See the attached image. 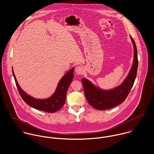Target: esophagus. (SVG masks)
<instances>
[{"mask_svg":"<svg viewBox=\"0 0 154 154\" xmlns=\"http://www.w3.org/2000/svg\"><path fill=\"white\" fill-rule=\"evenodd\" d=\"M75 72L78 75H82L84 72V69L82 66H77L75 67Z\"/></svg>","mask_w":154,"mask_h":154,"instance_id":"obj_1","label":"esophagus"}]
</instances>
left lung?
<instances>
[{"label":"left lung","instance_id":"left-lung-1","mask_svg":"<svg viewBox=\"0 0 154 154\" xmlns=\"http://www.w3.org/2000/svg\"><path fill=\"white\" fill-rule=\"evenodd\" d=\"M134 46V60L126 78L119 85L110 89H103L85 79L82 80L85 97L94 109L104 110L116 107L125 101L134 84L138 67L137 52L135 42L130 36Z\"/></svg>","mask_w":154,"mask_h":154}]
</instances>
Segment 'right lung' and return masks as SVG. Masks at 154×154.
I'll return each mask as SVG.
<instances>
[{"label": "right lung", "mask_w": 154, "mask_h": 154, "mask_svg": "<svg viewBox=\"0 0 154 154\" xmlns=\"http://www.w3.org/2000/svg\"><path fill=\"white\" fill-rule=\"evenodd\" d=\"M74 69V67H72L61 78L51 96L41 99L34 98L24 91L17 83L13 69L12 72L19 94L26 104L37 110L48 113H54L59 110L65 103L67 90L73 79Z\"/></svg>", "instance_id": "right-lung-1"}]
</instances>
